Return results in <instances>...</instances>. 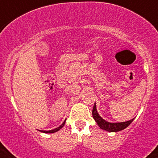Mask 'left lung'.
<instances>
[{
    "instance_id": "1",
    "label": "left lung",
    "mask_w": 158,
    "mask_h": 158,
    "mask_svg": "<svg viewBox=\"0 0 158 158\" xmlns=\"http://www.w3.org/2000/svg\"><path fill=\"white\" fill-rule=\"evenodd\" d=\"M93 117L94 118V120H96L97 124L98 125V126L101 129L109 132H117V131H120V130H124L126 127H128L129 125L132 123L134 119L129 120V121H125V122H120V123H110L106 121L98 115V113L97 111L96 104L94 103V108H93Z\"/></svg>"
}]
</instances>
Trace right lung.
I'll use <instances>...</instances> for the list:
<instances>
[{
	"label": "right lung",
	"mask_w": 158,
	"mask_h": 158,
	"mask_svg": "<svg viewBox=\"0 0 158 158\" xmlns=\"http://www.w3.org/2000/svg\"><path fill=\"white\" fill-rule=\"evenodd\" d=\"M64 123H65V121H64V122L62 123L61 125H60L59 127L56 128V129H54V130H41V131H42V132H43V133H55V132H56V131L60 130L62 127H63V126H64Z\"/></svg>",
	"instance_id": "obj_1"
}]
</instances>
